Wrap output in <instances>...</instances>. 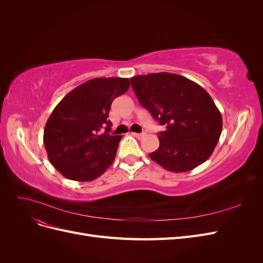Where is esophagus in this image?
Returning <instances> with one entry per match:
<instances>
[{
    "label": "esophagus",
    "mask_w": 263,
    "mask_h": 263,
    "mask_svg": "<svg viewBox=\"0 0 263 263\" xmlns=\"http://www.w3.org/2000/svg\"><path fill=\"white\" fill-rule=\"evenodd\" d=\"M133 135L135 137H137V138H144L145 136H146V134L145 133H140V134H137V133H133Z\"/></svg>",
    "instance_id": "34e87169"
}]
</instances>
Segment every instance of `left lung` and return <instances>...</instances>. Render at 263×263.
<instances>
[{
    "mask_svg": "<svg viewBox=\"0 0 263 263\" xmlns=\"http://www.w3.org/2000/svg\"><path fill=\"white\" fill-rule=\"evenodd\" d=\"M130 81L141 106L165 126L150 159L171 172L193 170L208 160L222 128L211 95L187 78L169 72L140 74Z\"/></svg>",
    "mask_w": 263,
    "mask_h": 263,
    "instance_id": "1",
    "label": "left lung"
}]
</instances>
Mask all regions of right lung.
I'll return each instance as SVG.
<instances>
[{
    "instance_id": "add662e5",
    "label": "right lung",
    "mask_w": 263,
    "mask_h": 263,
    "mask_svg": "<svg viewBox=\"0 0 263 263\" xmlns=\"http://www.w3.org/2000/svg\"><path fill=\"white\" fill-rule=\"evenodd\" d=\"M129 86L127 78H95L54 107L45 126L44 145L50 163L63 177L92 181L113 163L122 136L108 134L112 122L107 117L114 99Z\"/></svg>"
}]
</instances>
